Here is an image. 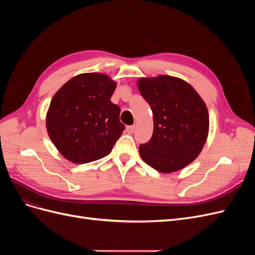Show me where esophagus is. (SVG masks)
Masks as SVG:
<instances>
[{"label":"esophagus","instance_id":"1","mask_svg":"<svg viewBox=\"0 0 255 255\" xmlns=\"http://www.w3.org/2000/svg\"><path fill=\"white\" fill-rule=\"evenodd\" d=\"M135 128H136L135 126H128V127H127V132L128 134H133L135 132Z\"/></svg>","mask_w":255,"mask_h":255}]
</instances>
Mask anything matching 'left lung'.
Returning a JSON list of instances; mask_svg holds the SVG:
<instances>
[{"mask_svg":"<svg viewBox=\"0 0 255 255\" xmlns=\"http://www.w3.org/2000/svg\"><path fill=\"white\" fill-rule=\"evenodd\" d=\"M137 86L153 113V134L139 145L144 163L170 173L192 163L208 135L207 107L190 84L170 75L140 78Z\"/></svg>","mask_w":255,"mask_h":255,"instance_id":"left-lung-1","label":"left lung"}]
</instances>
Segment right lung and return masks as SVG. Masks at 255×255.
I'll return each mask as SVG.
<instances>
[{
  "label": "right lung",
  "mask_w": 255,
  "mask_h": 255,
  "mask_svg": "<svg viewBox=\"0 0 255 255\" xmlns=\"http://www.w3.org/2000/svg\"><path fill=\"white\" fill-rule=\"evenodd\" d=\"M116 86L106 74L82 73L54 95L45 126L52 142L66 159L86 164L112 152L125 130L119 106L111 101Z\"/></svg>",
  "instance_id": "add662e5"
}]
</instances>
